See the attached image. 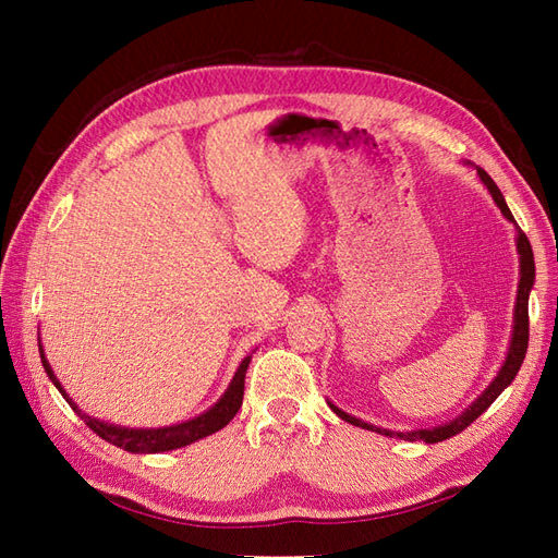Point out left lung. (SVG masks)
<instances>
[{
    "mask_svg": "<svg viewBox=\"0 0 558 558\" xmlns=\"http://www.w3.org/2000/svg\"><path fill=\"white\" fill-rule=\"evenodd\" d=\"M482 182L487 184V189L492 192L496 206L501 208L504 216L513 220V213L508 210L506 201H504V194L499 192V186L494 184L492 177L484 172V170H477ZM518 254H520V282H518V300H515V322H513V340H511V348H508V357L501 366L499 376L494 378V381L489 384V388L484 390V393L472 402V405L460 414V417H456L453 422H448L444 426H434V429H422V432H388V429H378V426H372L366 424L357 417H350L348 412L338 410L336 405H330V410H333L340 420H345L354 426H362V429H369V432H378V434H386V436H400V438H408V441H417V438H422L424 444H438V441H446V438L460 434L462 429H468V426L475 422L480 414L487 410L492 402L501 396V390L513 381L520 364H523L525 360V352H527V340H530V324H527V298H530V290H532V282H535V256H532V246H530V240L525 236V232L518 228Z\"/></svg>",
    "mask_w": 558,
    "mask_h": 558,
    "instance_id": "obj_1",
    "label": "left lung"
}]
</instances>
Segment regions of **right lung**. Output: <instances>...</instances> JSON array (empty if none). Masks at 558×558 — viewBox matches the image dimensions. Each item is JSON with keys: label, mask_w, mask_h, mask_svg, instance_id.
I'll list each match as a JSON object with an SVG mask.
<instances>
[{"label": "right lung", "mask_w": 558, "mask_h": 558, "mask_svg": "<svg viewBox=\"0 0 558 558\" xmlns=\"http://www.w3.org/2000/svg\"><path fill=\"white\" fill-rule=\"evenodd\" d=\"M40 360L47 376H50V381L57 386L59 393L66 398V402L71 408L78 412V417L86 422V426H90L93 432H96L105 441H110L117 448H124L129 453H162V450H174V448H182L198 441V438L210 436L220 432L225 424H230V420L236 414V410L242 408V398H244V374L248 369V357H244V362L240 364V369L234 372V378L230 388L225 390V396L213 405L208 412L198 414L196 420H189L182 424H174V426H165V429H124V426H114L108 422H98L88 417L86 412H81L71 398L66 396V390L62 388V384L57 381V376L52 372V366L47 364L45 354L40 350Z\"/></svg>", "instance_id": "right-lung-1"}]
</instances>
